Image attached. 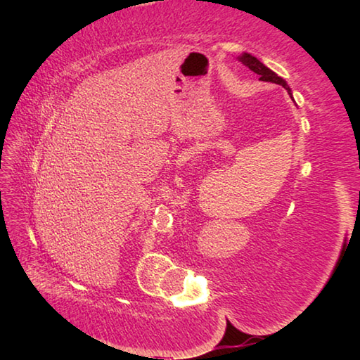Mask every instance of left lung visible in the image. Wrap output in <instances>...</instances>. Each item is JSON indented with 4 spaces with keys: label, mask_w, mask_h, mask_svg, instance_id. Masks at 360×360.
Listing matches in <instances>:
<instances>
[{
    "label": "left lung",
    "mask_w": 360,
    "mask_h": 360,
    "mask_svg": "<svg viewBox=\"0 0 360 360\" xmlns=\"http://www.w3.org/2000/svg\"><path fill=\"white\" fill-rule=\"evenodd\" d=\"M240 62L245 65V66H248V68L251 70L252 72H255V75H259L260 76V81L283 85V87L290 94V89L288 87V84H285L284 79L279 77L276 72H273L270 68H266L264 63L259 62V60L255 58V57H252L251 53H243V56L240 57Z\"/></svg>",
    "instance_id": "1"
}]
</instances>
